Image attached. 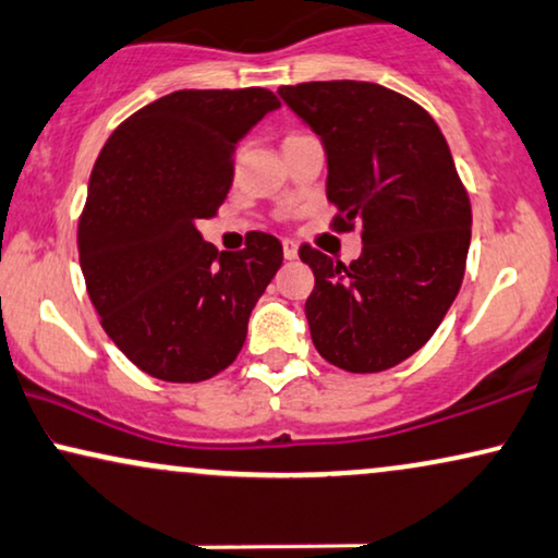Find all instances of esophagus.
<instances>
[{
	"label": "esophagus",
	"mask_w": 558,
	"mask_h": 558,
	"mask_svg": "<svg viewBox=\"0 0 558 558\" xmlns=\"http://www.w3.org/2000/svg\"><path fill=\"white\" fill-rule=\"evenodd\" d=\"M284 258H287V262H294V258H296V243L284 241Z\"/></svg>",
	"instance_id": "34e87169"
}]
</instances>
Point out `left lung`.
<instances>
[{"label": "left lung", "instance_id": "1", "mask_svg": "<svg viewBox=\"0 0 558 558\" xmlns=\"http://www.w3.org/2000/svg\"><path fill=\"white\" fill-rule=\"evenodd\" d=\"M328 156L332 228L361 226L349 266L313 245L305 302L317 353L353 374L385 372L421 351L459 294L472 241V205L436 120L387 86L307 82L281 86Z\"/></svg>", "mask_w": 558, "mask_h": 558}]
</instances>
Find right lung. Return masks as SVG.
I'll use <instances>...</instances> for the list:
<instances>
[{
  "label": "right lung",
  "mask_w": 558,
  "mask_h": 558,
  "mask_svg": "<svg viewBox=\"0 0 558 558\" xmlns=\"http://www.w3.org/2000/svg\"><path fill=\"white\" fill-rule=\"evenodd\" d=\"M279 99L262 86L182 89L137 110L105 143L78 217L86 292L112 343L163 381L233 364L281 243L248 233L238 253L197 230L233 184L241 137Z\"/></svg>",
  "instance_id": "right-lung-1"
}]
</instances>
